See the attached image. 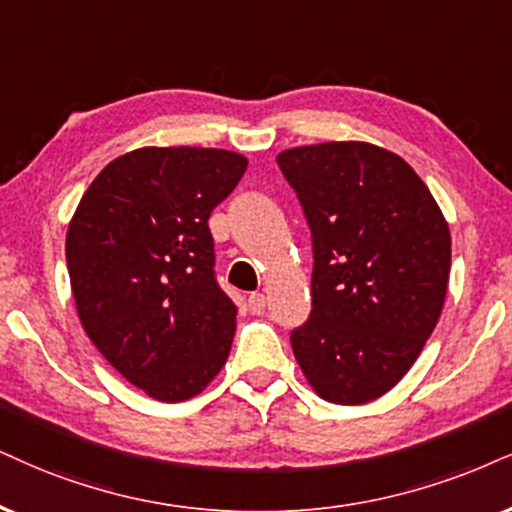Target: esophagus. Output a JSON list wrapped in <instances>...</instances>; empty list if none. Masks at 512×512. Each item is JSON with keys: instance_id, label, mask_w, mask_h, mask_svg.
Instances as JSON below:
<instances>
[{"instance_id": "1", "label": "esophagus", "mask_w": 512, "mask_h": 512, "mask_svg": "<svg viewBox=\"0 0 512 512\" xmlns=\"http://www.w3.org/2000/svg\"><path fill=\"white\" fill-rule=\"evenodd\" d=\"M249 311L251 313L266 311V294H251L249 296Z\"/></svg>"}]
</instances>
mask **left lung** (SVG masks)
Segmentation results:
<instances>
[{
  "mask_svg": "<svg viewBox=\"0 0 512 512\" xmlns=\"http://www.w3.org/2000/svg\"><path fill=\"white\" fill-rule=\"evenodd\" d=\"M313 237V311L292 332L320 399L361 406L410 370L441 315L451 232L401 156L370 142L277 154Z\"/></svg>",
  "mask_w": 512,
  "mask_h": 512,
  "instance_id": "left-lung-1",
  "label": "left lung"
}]
</instances>
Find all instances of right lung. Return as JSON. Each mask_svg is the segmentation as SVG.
<instances>
[{"label":"right lung","mask_w":512,"mask_h":512,"mask_svg":"<svg viewBox=\"0 0 512 512\" xmlns=\"http://www.w3.org/2000/svg\"><path fill=\"white\" fill-rule=\"evenodd\" d=\"M249 161L204 147H142L113 159L75 208L66 263L80 323L151 399L197 396L230 353L237 306L213 273L208 216Z\"/></svg>","instance_id":"right-lung-1"}]
</instances>
